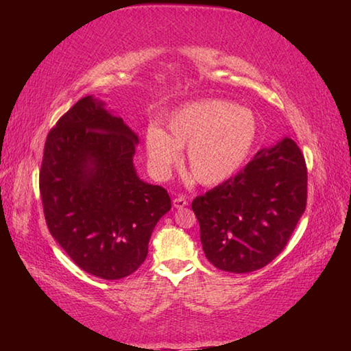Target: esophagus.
I'll return each instance as SVG.
<instances>
[{
	"mask_svg": "<svg viewBox=\"0 0 351 351\" xmlns=\"http://www.w3.org/2000/svg\"><path fill=\"white\" fill-rule=\"evenodd\" d=\"M187 204H189L187 199L184 198V197H176L173 199V207H175V209H184V207H186Z\"/></svg>",
	"mask_w": 351,
	"mask_h": 351,
	"instance_id": "obj_1",
	"label": "esophagus"
}]
</instances>
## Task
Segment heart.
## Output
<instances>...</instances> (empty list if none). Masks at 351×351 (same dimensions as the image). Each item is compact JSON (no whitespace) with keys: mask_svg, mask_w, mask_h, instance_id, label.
Returning <instances> with one entry per match:
<instances>
[{"mask_svg":"<svg viewBox=\"0 0 351 351\" xmlns=\"http://www.w3.org/2000/svg\"><path fill=\"white\" fill-rule=\"evenodd\" d=\"M169 133L158 125L145 132L148 165L154 175L167 176L187 147L189 171L199 184L228 181L247 162L257 141L254 112L229 100L206 99L175 111L167 121Z\"/></svg>","mask_w":351,"mask_h":351,"instance_id":"heart-1","label":"heart"}]
</instances>
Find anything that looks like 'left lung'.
Segmentation results:
<instances>
[{
	"instance_id": "8db88e82",
	"label": "left lung",
	"mask_w": 351,
	"mask_h": 351,
	"mask_svg": "<svg viewBox=\"0 0 351 351\" xmlns=\"http://www.w3.org/2000/svg\"><path fill=\"white\" fill-rule=\"evenodd\" d=\"M305 207V159L289 138L261 148L245 170L192 203L207 260L235 274L274 260Z\"/></svg>"
}]
</instances>
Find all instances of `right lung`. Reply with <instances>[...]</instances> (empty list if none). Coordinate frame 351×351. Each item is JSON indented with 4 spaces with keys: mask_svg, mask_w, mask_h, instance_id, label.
<instances>
[{
    "mask_svg": "<svg viewBox=\"0 0 351 351\" xmlns=\"http://www.w3.org/2000/svg\"><path fill=\"white\" fill-rule=\"evenodd\" d=\"M139 138L96 96L80 99L47 134L40 195L51 235L88 274L123 278L144 263L167 190L142 181Z\"/></svg>",
    "mask_w": 351,
    "mask_h": 351,
    "instance_id": "right-lung-1",
    "label": "right lung"
}]
</instances>
